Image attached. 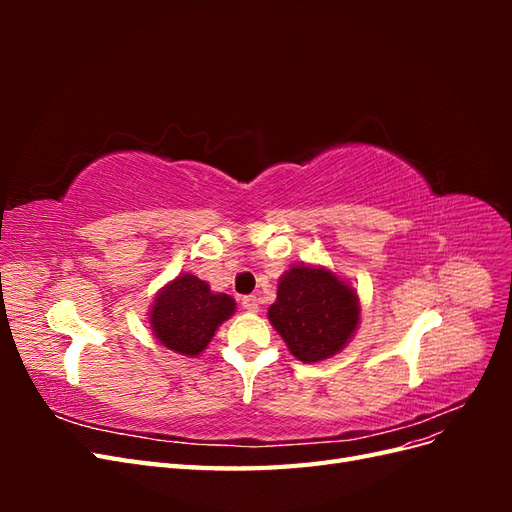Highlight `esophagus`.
Listing matches in <instances>:
<instances>
[{
    "instance_id": "1",
    "label": "esophagus",
    "mask_w": 512,
    "mask_h": 512,
    "mask_svg": "<svg viewBox=\"0 0 512 512\" xmlns=\"http://www.w3.org/2000/svg\"><path fill=\"white\" fill-rule=\"evenodd\" d=\"M241 305H243V309H247V312H258L260 301H258V297H254V294H250V297L241 299Z\"/></svg>"
}]
</instances>
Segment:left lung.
I'll list each match as a JSON object with an SVG mask.
<instances>
[{"instance_id":"left-lung-1","label":"left lung","mask_w":512,"mask_h":512,"mask_svg":"<svg viewBox=\"0 0 512 512\" xmlns=\"http://www.w3.org/2000/svg\"><path fill=\"white\" fill-rule=\"evenodd\" d=\"M361 316L354 288L324 267H290L277 284L269 320L288 350L303 363H318L342 350Z\"/></svg>"}]
</instances>
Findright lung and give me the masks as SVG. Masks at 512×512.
<instances>
[{
    "label": "right lung",
    "instance_id": "obj_1",
    "mask_svg": "<svg viewBox=\"0 0 512 512\" xmlns=\"http://www.w3.org/2000/svg\"><path fill=\"white\" fill-rule=\"evenodd\" d=\"M235 299L213 292L192 273L166 284L151 305L149 322L158 342L183 356H198L220 324L235 312Z\"/></svg>",
    "mask_w": 512,
    "mask_h": 512
}]
</instances>
